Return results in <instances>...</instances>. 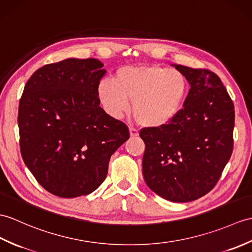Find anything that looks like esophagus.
Listing matches in <instances>:
<instances>
[{
    "mask_svg": "<svg viewBox=\"0 0 252 252\" xmlns=\"http://www.w3.org/2000/svg\"><path fill=\"white\" fill-rule=\"evenodd\" d=\"M138 135V131L136 130V128L134 127H130V136L131 137H135Z\"/></svg>",
    "mask_w": 252,
    "mask_h": 252,
    "instance_id": "esophagus-1",
    "label": "esophagus"
}]
</instances>
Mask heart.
Segmentation results:
<instances>
[{
  "instance_id": "1",
  "label": "heart",
  "mask_w": 252,
  "mask_h": 252,
  "mask_svg": "<svg viewBox=\"0 0 252 252\" xmlns=\"http://www.w3.org/2000/svg\"><path fill=\"white\" fill-rule=\"evenodd\" d=\"M105 110L121 118L133 101V114L146 127H163L176 118L188 94V83L178 71L159 65H126L114 80L104 78L96 88Z\"/></svg>"
}]
</instances>
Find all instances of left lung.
Here are the masks:
<instances>
[{"mask_svg": "<svg viewBox=\"0 0 252 252\" xmlns=\"http://www.w3.org/2000/svg\"><path fill=\"white\" fill-rule=\"evenodd\" d=\"M190 85L184 108L171 124L142 128L143 176L171 202L194 201L212 190L233 151L234 104L221 79L208 69L174 64Z\"/></svg>", "mask_w": 252, "mask_h": 252, "instance_id": "left-lung-1", "label": "left lung"}]
</instances>
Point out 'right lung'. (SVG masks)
I'll use <instances>...</instances> for the list:
<instances>
[{"label":"right lung","instance_id":"1","mask_svg":"<svg viewBox=\"0 0 252 252\" xmlns=\"http://www.w3.org/2000/svg\"><path fill=\"white\" fill-rule=\"evenodd\" d=\"M93 58H69L38 68L19 102L23 162L37 183L60 197L87 195L106 178L110 157L130 137L99 106L106 73Z\"/></svg>","mask_w":252,"mask_h":252}]
</instances>
